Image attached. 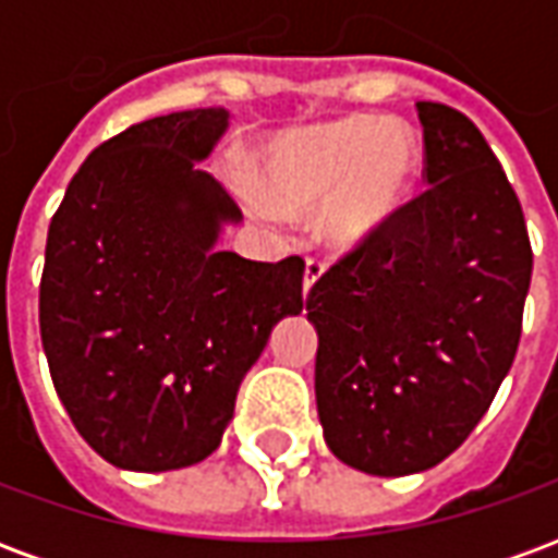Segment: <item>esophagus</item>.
<instances>
[{
    "label": "esophagus",
    "mask_w": 558,
    "mask_h": 558,
    "mask_svg": "<svg viewBox=\"0 0 558 558\" xmlns=\"http://www.w3.org/2000/svg\"><path fill=\"white\" fill-rule=\"evenodd\" d=\"M323 271H326V263H323L319 256H307V263H304V280H302L304 295L314 290V283L319 280V275H323Z\"/></svg>",
    "instance_id": "obj_1"
}]
</instances>
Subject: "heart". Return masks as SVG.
I'll return each mask as SVG.
<instances>
[{"instance_id":"b5f03b06","label":"heart","mask_w":558,"mask_h":558,"mask_svg":"<svg viewBox=\"0 0 558 558\" xmlns=\"http://www.w3.org/2000/svg\"><path fill=\"white\" fill-rule=\"evenodd\" d=\"M415 167V143L398 122L340 119L299 128L266 151L263 194L280 215L327 206L331 242L355 244L400 206Z\"/></svg>"}]
</instances>
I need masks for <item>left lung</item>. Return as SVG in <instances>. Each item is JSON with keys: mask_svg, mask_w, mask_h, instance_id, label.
<instances>
[{"mask_svg": "<svg viewBox=\"0 0 558 558\" xmlns=\"http://www.w3.org/2000/svg\"><path fill=\"white\" fill-rule=\"evenodd\" d=\"M427 187L307 292L326 442L371 475L442 463L514 364L532 280L502 163L454 107L418 101Z\"/></svg>", "mask_w": 558, "mask_h": 558, "instance_id": "left-lung-1", "label": "left lung"}]
</instances>
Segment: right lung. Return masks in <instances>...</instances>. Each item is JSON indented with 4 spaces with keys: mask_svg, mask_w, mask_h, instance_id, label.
<instances>
[{
    "mask_svg": "<svg viewBox=\"0 0 558 558\" xmlns=\"http://www.w3.org/2000/svg\"><path fill=\"white\" fill-rule=\"evenodd\" d=\"M227 110L131 125L92 151L47 232L38 323L80 436L113 466H194L283 316L302 314V256L218 251L239 206L199 170Z\"/></svg>",
    "mask_w": 558,
    "mask_h": 558,
    "instance_id": "1",
    "label": "right lung"
}]
</instances>
